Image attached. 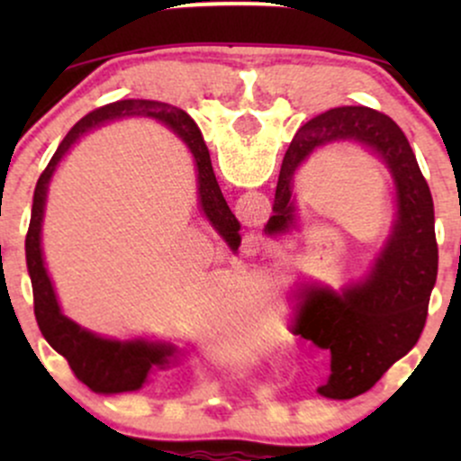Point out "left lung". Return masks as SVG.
Instances as JSON below:
<instances>
[{"instance_id":"1","label":"left lung","mask_w":461,"mask_h":461,"mask_svg":"<svg viewBox=\"0 0 461 461\" xmlns=\"http://www.w3.org/2000/svg\"><path fill=\"white\" fill-rule=\"evenodd\" d=\"M353 140L377 153L396 188V221L382 256L362 284L333 293L310 285L301 293L297 331L331 353V377L319 393L353 399L382 379L420 338L438 277L431 190L414 151L390 116L364 105L327 110L301 125L279 171L268 236L294 227L293 176L312 151Z\"/></svg>"}]
</instances>
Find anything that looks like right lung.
Wrapping results in <instances>:
<instances>
[{
	"label": "right lung",
	"mask_w": 461,
	"mask_h": 461,
	"mask_svg": "<svg viewBox=\"0 0 461 461\" xmlns=\"http://www.w3.org/2000/svg\"><path fill=\"white\" fill-rule=\"evenodd\" d=\"M134 114L162 121L186 142L194 158V164H197L201 210L208 216L214 230L225 238L227 245L234 251L240 245V234H238L240 223L231 214L230 205H227L223 193H221L203 136H201L197 123L184 110L171 108V105L160 102H147V99H123V102H114L93 110L91 114H86L73 125L65 140L58 145L54 158L47 164L45 171L41 173L39 182H36L28 236H25V262H28L32 293H34V314L41 333L62 357H67L68 366L76 373L79 382L86 384L95 393L104 394L139 390L147 382L153 368H167L171 364V359L177 356V348L173 345L147 340H105V338L95 336V333L82 330L77 322L67 319L60 312V305H58L54 285H51L43 262V251H41V227L43 225L41 223H43L50 179L54 176L62 156L73 147V142H77L79 136L86 134L88 130L104 123V121Z\"/></svg>",
	"instance_id": "add662e5"
}]
</instances>
